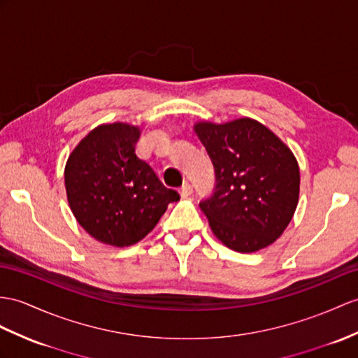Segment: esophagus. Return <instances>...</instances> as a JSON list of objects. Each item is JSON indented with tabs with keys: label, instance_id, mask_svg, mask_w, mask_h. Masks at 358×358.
<instances>
[{
	"label": "esophagus",
	"instance_id": "34e87169",
	"mask_svg": "<svg viewBox=\"0 0 358 358\" xmlns=\"http://www.w3.org/2000/svg\"><path fill=\"white\" fill-rule=\"evenodd\" d=\"M179 193L182 197H188V196H191V193H193V187H191V184H188V182H185V184L180 187Z\"/></svg>",
	"mask_w": 358,
	"mask_h": 358
}]
</instances>
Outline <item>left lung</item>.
<instances>
[{
  "label": "left lung",
  "instance_id": "8db88e82",
  "mask_svg": "<svg viewBox=\"0 0 358 358\" xmlns=\"http://www.w3.org/2000/svg\"><path fill=\"white\" fill-rule=\"evenodd\" d=\"M194 132L213 161L214 194L200 203L226 248L250 254L272 245L299 200V165L272 130L252 118L199 121Z\"/></svg>",
  "mask_w": 358,
  "mask_h": 358
}]
</instances>
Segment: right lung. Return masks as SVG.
<instances>
[{"label":"right lung","mask_w":358,"mask_h":358,"mask_svg":"<svg viewBox=\"0 0 358 358\" xmlns=\"http://www.w3.org/2000/svg\"><path fill=\"white\" fill-rule=\"evenodd\" d=\"M141 129L100 124L69 153L65 188L78 224L103 245L127 248L149 234L178 191L165 187L136 155Z\"/></svg>","instance_id":"right-lung-1"}]
</instances>
